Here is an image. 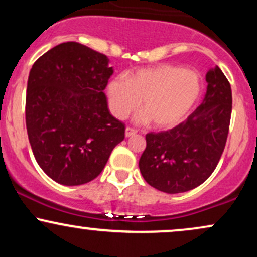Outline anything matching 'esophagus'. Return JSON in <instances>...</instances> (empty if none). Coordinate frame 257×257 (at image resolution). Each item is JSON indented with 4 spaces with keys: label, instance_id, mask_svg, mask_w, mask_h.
Segmentation results:
<instances>
[{
    "label": "esophagus",
    "instance_id": "1",
    "mask_svg": "<svg viewBox=\"0 0 257 257\" xmlns=\"http://www.w3.org/2000/svg\"><path fill=\"white\" fill-rule=\"evenodd\" d=\"M137 134V131H135L134 128H131V126H126L125 128V137L129 138V137H133V135Z\"/></svg>",
    "mask_w": 257,
    "mask_h": 257
}]
</instances>
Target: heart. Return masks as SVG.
<instances>
[{"instance_id": "obj_1", "label": "heart", "mask_w": 257, "mask_h": 257, "mask_svg": "<svg viewBox=\"0 0 257 257\" xmlns=\"http://www.w3.org/2000/svg\"><path fill=\"white\" fill-rule=\"evenodd\" d=\"M202 93V79L193 70L163 64L140 69L128 78L116 77L107 84L112 113L125 118L140 107L144 120L156 128H172L192 110Z\"/></svg>"}]
</instances>
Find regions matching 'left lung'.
Segmentation results:
<instances>
[{"label":"left lung","mask_w":257,"mask_h":257,"mask_svg":"<svg viewBox=\"0 0 257 257\" xmlns=\"http://www.w3.org/2000/svg\"><path fill=\"white\" fill-rule=\"evenodd\" d=\"M206 94L190 116L169 131L146 134L139 161L143 178L166 193H181L202 185L219 163L232 113V90L220 67L206 73Z\"/></svg>","instance_id":"obj_1"}]
</instances>
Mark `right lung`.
<instances>
[{
	"label": "right lung",
	"mask_w": 257,
	"mask_h": 257,
	"mask_svg": "<svg viewBox=\"0 0 257 257\" xmlns=\"http://www.w3.org/2000/svg\"><path fill=\"white\" fill-rule=\"evenodd\" d=\"M108 59L78 42L58 44L32 65L25 102L26 129L38 166L65 186L99 175L125 125L107 107Z\"/></svg>",
	"instance_id": "obj_1"
}]
</instances>
